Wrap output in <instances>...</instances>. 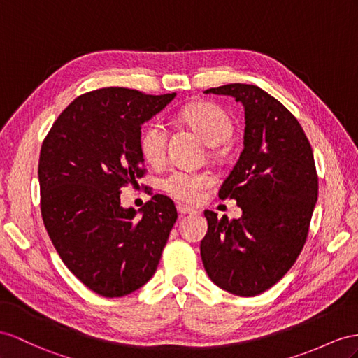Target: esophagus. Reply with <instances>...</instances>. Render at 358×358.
Here are the masks:
<instances>
[{
	"mask_svg": "<svg viewBox=\"0 0 358 358\" xmlns=\"http://www.w3.org/2000/svg\"><path fill=\"white\" fill-rule=\"evenodd\" d=\"M177 210L180 215H195L196 210L192 208V207H187V206H182V204H177Z\"/></svg>",
	"mask_w": 358,
	"mask_h": 358,
	"instance_id": "esophagus-1",
	"label": "esophagus"
}]
</instances>
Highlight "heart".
I'll return each mask as SVG.
<instances>
[{
  "mask_svg": "<svg viewBox=\"0 0 358 358\" xmlns=\"http://www.w3.org/2000/svg\"><path fill=\"white\" fill-rule=\"evenodd\" d=\"M181 121L189 125L207 145L216 146L230 139L234 125L224 108L213 103H196L182 110ZM143 159L157 166L164 162L168 146V130L160 121H151L143 128L139 139ZM215 154V151H213ZM210 185L206 173L190 171H173L163 180V190L168 195L185 203H195L201 192Z\"/></svg>",
  "mask_w": 358,
  "mask_h": 358,
  "instance_id": "b5f03b06",
  "label": "heart"
}]
</instances>
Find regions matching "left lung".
Masks as SVG:
<instances>
[{
    "label": "left lung",
    "instance_id": "obj_1",
    "mask_svg": "<svg viewBox=\"0 0 358 358\" xmlns=\"http://www.w3.org/2000/svg\"><path fill=\"white\" fill-rule=\"evenodd\" d=\"M206 94L230 95L243 104V151L219 189L242 217L206 210L208 230L201 259L216 286L255 296L277 284L304 248L317 201V173L310 142L289 110L268 92L233 83Z\"/></svg>",
    "mask_w": 358,
    "mask_h": 358
}]
</instances>
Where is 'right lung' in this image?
<instances>
[{
    "label": "right lung",
    "mask_w": 358,
    "mask_h": 358,
    "mask_svg": "<svg viewBox=\"0 0 358 358\" xmlns=\"http://www.w3.org/2000/svg\"><path fill=\"white\" fill-rule=\"evenodd\" d=\"M173 96L92 90L63 110L43 139L38 173L45 228L66 268L101 296H124L148 282L177 221L164 195L139 212L121 206V189L145 176L142 124Z\"/></svg>",
    "instance_id": "1"
}]
</instances>
